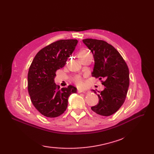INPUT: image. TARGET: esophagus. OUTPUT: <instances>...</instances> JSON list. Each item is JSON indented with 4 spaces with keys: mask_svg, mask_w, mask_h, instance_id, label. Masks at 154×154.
I'll use <instances>...</instances> for the list:
<instances>
[{
    "mask_svg": "<svg viewBox=\"0 0 154 154\" xmlns=\"http://www.w3.org/2000/svg\"><path fill=\"white\" fill-rule=\"evenodd\" d=\"M77 92L78 93H82V92H83V93H87L88 92V91H83V90H82V89H78Z\"/></svg>",
    "mask_w": 154,
    "mask_h": 154,
    "instance_id": "1",
    "label": "esophagus"
}]
</instances>
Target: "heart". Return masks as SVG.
Here are the masks:
<instances>
[{
    "label": "heart",
    "instance_id": "obj_1",
    "mask_svg": "<svg viewBox=\"0 0 154 154\" xmlns=\"http://www.w3.org/2000/svg\"><path fill=\"white\" fill-rule=\"evenodd\" d=\"M87 52H88V51H86V50H82V51H80V53H79L78 56L80 55V54H85V53H87ZM75 82H76V84H77L78 85H79V86H82V85H83V81H82V79L81 78V77H77V78L75 79Z\"/></svg>",
    "mask_w": 154,
    "mask_h": 154
}]
</instances>
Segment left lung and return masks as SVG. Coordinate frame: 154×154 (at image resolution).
Segmentation results:
<instances>
[{
	"mask_svg": "<svg viewBox=\"0 0 154 154\" xmlns=\"http://www.w3.org/2000/svg\"><path fill=\"white\" fill-rule=\"evenodd\" d=\"M83 42L94 57L92 76L100 80L105 79V81H101L105 88L97 94L98 103L91 109L101 116H111L122 106L127 96L129 87L128 66L118 51L106 42L87 38L83 40Z\"/></svg>",
	"mask_w": 154,
	"mask_h": 154,
	"instance_id": "left-lung-1",
	"label": "left lung"
}]
</instances>
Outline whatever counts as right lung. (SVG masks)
<instances>
[{"label": "right lung", "instance_id": "1", "mask_svg": "<svg viewBox=\"0 0 154 154\" xmlns=\"http://www.w3.org/2000/svg\"><path fill=\"white\" fill-rule=\"evenodd\" d=\"M78 44L75 39L60 40L42 49L36 54L29 69L27 88L32 103L48 118H56L67 109L68 98L77 88H67L54 83L56 71L65 66Z\"/></svg>", "mask_w": 154, "mask_h": 154}]
</instances>
